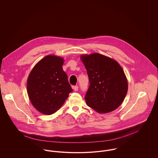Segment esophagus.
<instances>
[{"mask_svg":"<svg viewBox=\"0 0 158 158\" xmlns=\"http://www.w3.org/2000/svg\"><path fill=\"white\" fill-rule=\"evenodd\" d=\"M73 89L75 91H77L78 90V86H73Z\"/></svg>","mask_w":158,"mask_h":158,"instance_id":"34e87169","label":"esophagus"}]
</instances>
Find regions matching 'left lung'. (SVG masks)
Returning a JSON list of instances; mask_svg holds the SVG:
<instances>
[{"label": "left lung", "instance_id": "left-lung-1", "mask_svg": "<svg viewBox=\"0 0 158 158\" xmlns=\"http://www.w3.org/2000/svg\"><path fill=\"white\" fill-rule=\"evenodd\" d=\"M81 59L90 83L85 97L87 105L100 114L117 109L128 90L127 79L119 63L97 53L81 55Z\"/></svg>", "mask_w": 158, "mask_h": 158}]
</instances>
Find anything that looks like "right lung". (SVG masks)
Segmentation results:
<instances>
[{"instance_id":"obj_1","label":"right lung","mask_w":158,"mask_h":158,"mask_svg":"<svg viewBox=\"0 0 158 158\" xmlns=\"http://www.w3.org/2000/svg\"><path fill=\"white\" fill-rule=\"evenodd\" d=\"M64 59L48 55L40 60L27 79L31 102L40 113L51 115L59 110L73 91L62 66Z\"/></svg>"}]
</instances>
